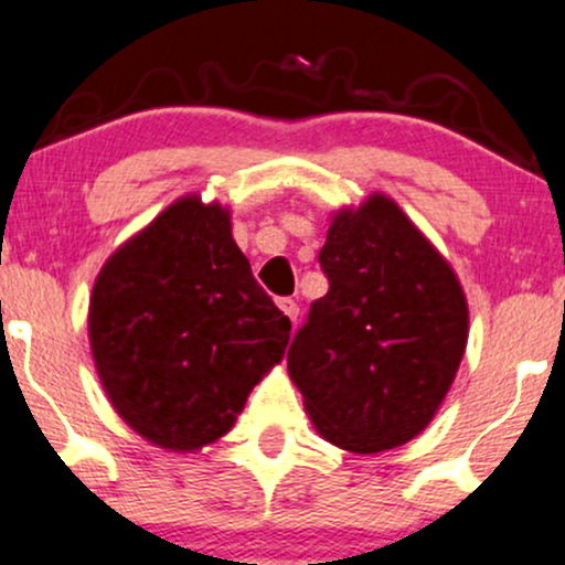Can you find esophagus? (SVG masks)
I'll list each match as a JSON object with an SVG mask.
<instances>
[{
    "label": "esophagus",
    "mask_w": 565,
    "mask_h": 565,
    "mask_svg": "<svg viewBox=\"0 0 565 565\" xmlns=\"http://www.w3.org/2000/svg\"><path fill=\"white\" fill-rule=\"evenodd\" d=\"M277 307H280L282 312L288 315V318L296 323V318H299V305H296L294 299H280V301H277Z\"/></svg>",
    "instance_id": "esophagus-1"
}]
</instances>
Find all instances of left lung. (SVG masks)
Returning a JSON list of instances; mask_svg holds the SVG:
<instances>
[{
	"label": "left lung",
	"mask_w": 565,
	"mask_h": 565,
	"mask_svg": "<svg viewBox=\"0 0 565 565\" xmlns=\"http://www.w3.org/2000/svg\"><path fill=\"white\" fill-rule=\"evenodd\" d=\"M312 301L288 350V374L312 426L350 452L406 445L445 402L469 305L452 266L393 199L374 193L331 217Z\"/></svg>",
	"instance_id": "8db88e82"
}]
</instances>
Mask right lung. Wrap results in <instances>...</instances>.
<instances>
[{
	"label": "right lung",
	"mask_w": 565,
	"mask_h": 565,
	"mask_svg": "<svg viewBox=\"0 0 565 565\" xmlns=\"http://www.w3.org/2000/svg\"><path fill=\"white\" fill-rule=\"evenodd\" d=\"M88 337L115 412L150 445L193 452L232 430L282 361L290 320L253 277L228 210L183 196L102 266Z\"/></svg>",
	"instance_id": "obj_1"
}]
</instances>
